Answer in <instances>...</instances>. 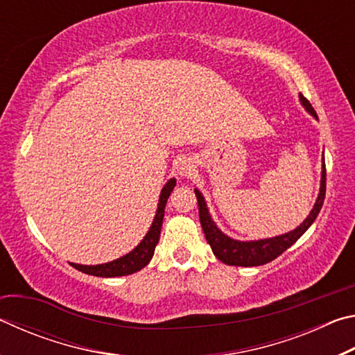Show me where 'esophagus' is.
I'll return each instance as SVG.
<instances>
[{"label":"esophagus","instance_id":"esophagus-1","mask_svg":"<svg viewBox=\"0 0 355 355\" xmlns=\"http://www.w3.org/2000/svg\"><path fill=\"white\" fill-rule=\"evenodd\" d=\"M194 171H196L194 163H192V159H189V158H183L177 163V173L180 177H183V178L191 177Z\"/></svg>","mask_w":355,"mask_h":355}]
</instances>
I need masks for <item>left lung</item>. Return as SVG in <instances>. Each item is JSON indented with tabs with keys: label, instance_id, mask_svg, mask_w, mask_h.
Here are the masks:
<instances>
[{
	"label": "left lung",
	"instance_id": "left-lung-1",
	"mask_svg": "<svg viewBox=\"0 0 355 355\" xmlns=\"http://www.w3.org/2000/svg\"><path fill=\"white\" fill-rule=\"evenodd\" d=\"M300 105L305 107L310 116H313L318 120V116L313 107L309 103V100L304 97L302 94H299ZM324 156V152H322ZM197 202H199V218L200 224L205 233V238L208 244L211 245L213 254L218 257V260L222 263L230 264V266H260V264H266L272 261L274 258L284 254V252L291 248V245L297 241V239L309 230L310 225L313 224L318 214L321 211V207L324 203V197H326V164H324L322 158V171H321V186H320V194L316 197V202L311 211L309 213L307 218L304 219L302 224H299L294 230L284 233V235L272 236V238H264V239H254V241H239V239H233L227 236L220 228L216 225L213 220L209 209L207 207L205 197L202 196L199 189H194Z\"/></svg>",
	"mask_w": 355,
	"mask_h": 355
}]
</instances>
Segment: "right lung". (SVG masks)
<instances>
[{"label": "right lung", "instance_id": "add662e5", "mask_svg": "<svg viewBox=\"0 0 355 355\" xmlns=\"http://www.w3.org/2000/svg\"><path fill=\"white\" fill-rule=\"evenodd\" d=\"M175 184H177V180L171 178L169 182L164 184V188L161 189L158 208H156V214L153 218L152 225H150L146 236L142 238V241L137 244L133 250L128 252L127 255L117 258V260L107 261L103 264L70 263L71 266L84 274L95 275V277H120V275L135 274L137 271H141L142 268H146L150 263V260H152L156 244L159 241L161 227H163V219H164V208L171 192L173 191V188H175Z\"/></svg>", "mask_w": 355, "mask_h": 355}]
</instances>
